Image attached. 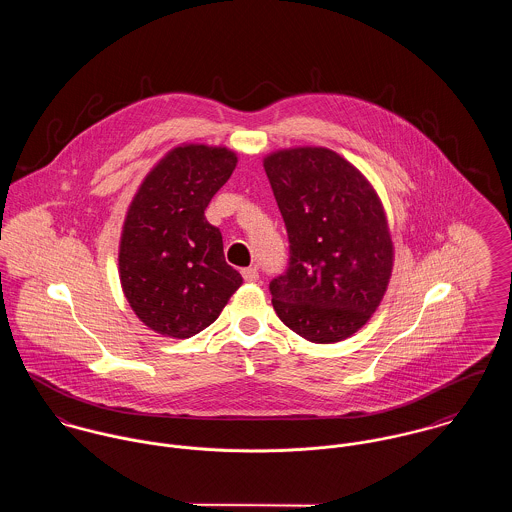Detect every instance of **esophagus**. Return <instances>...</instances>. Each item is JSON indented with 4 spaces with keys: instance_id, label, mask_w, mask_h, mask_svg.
Here are the masks:
<instances>
[{
    "instance_id": "1",
    "label": "esophagus",
    "mask_w": 512,
    "mask_h": 512,
    "mask_svg": "<svg viewBox=\"0 0 512 512\" xmlns=\"http://www.w3.org/2000/svg\"><path fill=\"white\" fill-rule=\"evenodd\" d=\"M242 278H244V282H250V284H252V282L258 280V270L252 268V266H250V268H244V270H242Z\"/></svg>"
}]
</instances>
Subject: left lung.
I'll use <instances>...</instances> for the list:
<instances>
[{"label": "left lung", "mask_w": 512, "mask_h": 512, "mask_svg": "<svg viewBox=\"0 0 512 512\" xmlns=\"http://www.w3.org/2000/svg\"><path fill=\"white\" fill-rule=\"evenodd\" d=\"M286 222L290 260L270 282L278 317L311 343H337L376 311L392 272V240L365 177L325 147L264 159Z\"/></svg>", "instance_id": "obj_1"}]
</instances>
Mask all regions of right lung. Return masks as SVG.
Instances as JSON below:
<instances>
[{
  "instance_id": "1",
  "label": "right lung",
  "mask_w": 512,
  "mask_h": 512,
  "mask_svg": "<svg viewBox=\"0 0 512 512\" xmlns=\"http://www.w3.org/2000/svg\"><path fill=\"white\" fill-rule=\"evenodd\" d=\"M236 167L224 147L169 151L132 201L120 242V280L149 329L187 339L207 329L242 284L226 264L205 209Z\"/></svg>"
}]
</instances>
